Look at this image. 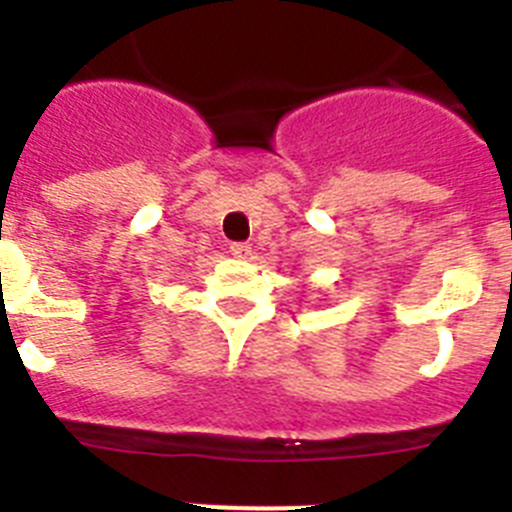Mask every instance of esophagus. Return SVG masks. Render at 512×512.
Returning a JSON list of instances; mask_svg holds the SVG:
<instances>
[{
	"label": "esophagus",
	"mask_w": 512,
	"mask_h": 512,
	"mask_svg": "<svg viewBox=\"0 0 512 512\" xmlns=\"http://www.w3.org/2000/svg\"><path fill=\"white\" fill-rule=\"evenodd\" d=\"M230 253H233L235 259H248V253H251V243H230Z\"/></svg>",
	"instance_id": "1"
}]
</instances>
